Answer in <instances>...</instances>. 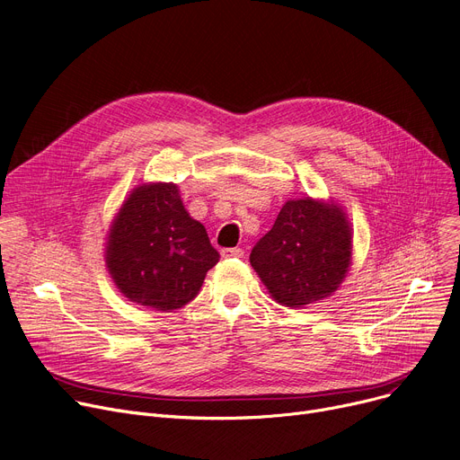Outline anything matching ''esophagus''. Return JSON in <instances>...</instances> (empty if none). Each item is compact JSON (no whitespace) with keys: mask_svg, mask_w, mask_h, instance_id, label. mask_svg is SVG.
I'll return each instance as SVG.
<instances>
[{"mask_svg":"<svg viewBox=\"0 0 460 460\" xmlns=\"http://www.w3.org/2000/svg\"><path fill=\"white\" fill-rule=\"evenodd\" d=\"M221 254H223V258H243V251L237 249V247H234V249H223Z\"/></svg>","mask_w":460,"mask_h":460,"instance_id":"esophagus-1","label":"esophagus"}]
</instances>
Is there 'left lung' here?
Wrapping results in <instances>:
<instances>
[{
	"instance_id": "left-lung-1",
	"label": "left lung",
	"mask_w": 460,
	"mask_h": 460,
	"mask_svg": "<svg viewBox=\"0 0 460 460\" xmlns=\"http://www.w3.org/2000/svg\"><path fill=\"white\" fill-rule=\"evenodd\" d=\"M354 230L332 199L288 200L273 228L251 252V266L270 296L290 309H303L333 296L352 266Z\"/></svg>"
}]
</instances>
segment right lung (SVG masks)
Listing matches in <instances>:
<instances>
[{
  "instance_id": "1",
  "label": "right lung",
  "mask_w": 460,
  "mask_h": 460,
  "mask_svg": "<svg viewBox=\"0 0 460 460\" xmlns=\"http://www.w3.org/2000/svg\"><path fill=\"white\" fill-rule=\"evenodd\" d=\"M104 261L116 288L140 307L172 313L199 294L218 261L176 183L137 185L112 218Z\"/></svg>"
}]
</instances>
